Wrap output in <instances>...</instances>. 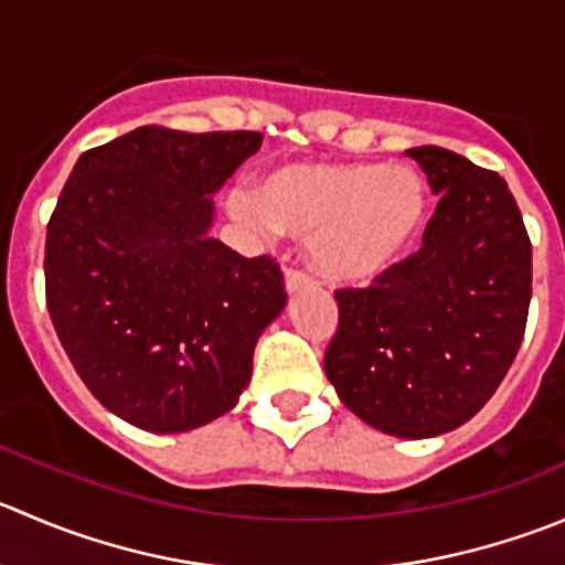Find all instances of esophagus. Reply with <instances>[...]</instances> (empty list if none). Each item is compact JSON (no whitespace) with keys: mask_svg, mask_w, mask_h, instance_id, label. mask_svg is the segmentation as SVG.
<instances>
[{"mask_svg":"<svg viewBox=\"0 0 565 565\" xmlns=\"http://www.w3.org/2000/svg\"><path fill=\"white\" fill-rule=\"evenodd\" d=\"M306 284H309V278H306L303 273H298V270H287V276H284V289H287L289 295L306 289Z\"/></svg>","mask_w":565,"mask_h":565,"instance_id":"1","label":"esophagus"}]
</instances>
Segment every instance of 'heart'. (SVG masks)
<instances>
[{"instance_id":"b5f03b06","label":"heart","mask_w":565,"mask_h":565,"mask_svg":"<svg viewBox=\"0 0 565 565\" xmlns=\"http://www.w3.org/2000/svg\"><path fill=\"white\" fill-rule=\"evenodd\" d=\"M428 179L411 166L287 162L262 173L232 212L254 228L306 237V262L322 281L366 287L392 273L425 232Z\"/></svg>"}]
</instances>
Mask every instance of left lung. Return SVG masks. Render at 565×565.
Instances as JSON below:
<instances>
[{
  "instance_id": "8db88e82",
  "label": "left lung",
  "mask_w": 565,
  "mask_h": 565,
  "mask_svg": "<svg viewBox=\"0 0 565 565\" xmlns=\"http://www.w3.org/2000/svg\"><path fill=\"white\" fill-rule=\"evenodd\" d=\"M439 195L422 248L370 289H339L326 375L381 434L434 439L491 399L522 344L533 256L505 179L439 146L405 151Z\"/></svg>"
}]
</instances>
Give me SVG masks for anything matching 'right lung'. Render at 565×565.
<instances>
[{"mask_svg":"<svg viewBox=\"0 0 565 565\" xmlns=\"http://www.w3.org/2000/svg\"><path fill=\"white\" fill-rule=\"evenodd\" d=\"M259 146L140 126L85 151L60 193L49 315L93 397L135 428L188 434L232 411L287 306L276 262L212 237V199Z\"/></svg>","mask_w":565,"mask_h":565,"instance_id":"right-lung-1","label":"right lung"}]
</instances>
